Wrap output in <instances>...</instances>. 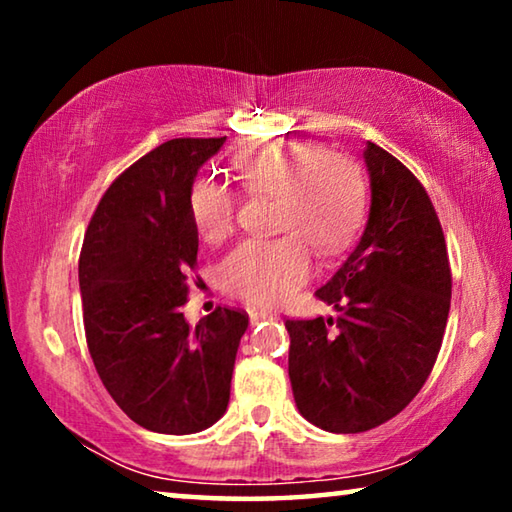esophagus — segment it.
<instances>
[{
	"instance_id": "esophagus-1",
	"label": "esophagus",
	"mask_w": 512,
	"mask_h": 512,
	"mask_svg": "<svg viewBox=\"0 0 512 512\" xmlns=\"http://www.w3.org/2000/svg\"><path fill=\"white\" fill-rule=\"evenodd\" d=\"M250 314V320H253V323H257V320H266V318H273V314L271 311H262V309H250L248 311Z\"/></svg>"
}]
</instances>
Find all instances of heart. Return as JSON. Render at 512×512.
<instances>
[{
  "instance_id": "heart-1",
  "label": "heart",
  "mask_w": 512,
  "mask_h": 512,
  "mask_svg": "<svg viewBox=\"0 0 512 512\" xmlns=\"http://www.w3.org/2000/svg\"><path fill=\"white\" fill-rule=\"evenodd\" d=\"M241 187L253 196H275L277 239H246L219 264L223 289L253 305H277L311 275V253L334 255L350 244L366 216L368 185L357 160L316 142L264 144L235 160ZM187 210L198 235L219 241L235 225V189L198 178L187 192Z\"/></svg>"
}]
</instances>
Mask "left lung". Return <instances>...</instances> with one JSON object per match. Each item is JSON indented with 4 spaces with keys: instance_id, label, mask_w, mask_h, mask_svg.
<instances>
[{
    "instance_id": "1",
    "label": "left lung",
    "mask_w": 512,
    "mask_h": 512,
    "mask_svg": "<svg viewBox=\"0 0 512 512\" xmlns=\"http://www.w3.org/2000/svg\"><path fill=\"white\" fill-rule=\"evenodd\" d=\"M366 230L316 291L336 318H289V379L316 427L361 433L395 418L438 359L452 302V266L433 203L409 167L368 142Z\"/></svg>"
}]
</instances>
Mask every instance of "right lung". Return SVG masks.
<instances>
[{
	"mask_svg": "<svg viewBox=\"0 0 512 512\" xmlns=\"http://www.w3.org/2000/svg\"><path fill=\"white\" fill-rule=\"evenodd\" d=\"M225 137H178L112 180L83 237L79 284L90 357L112 400L140 427L203 431L230 402L244 309L216 307L189 327L187 273L198 232L187 192Z\"/></svg>",
	"mask_w": 512,
	"mask_h": 512,
	"instance_id": "obj_1",
	"label": "right lung"
}]
</instances>
